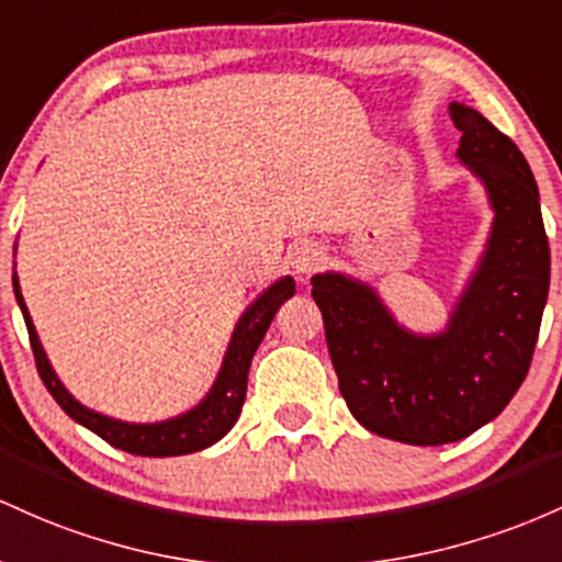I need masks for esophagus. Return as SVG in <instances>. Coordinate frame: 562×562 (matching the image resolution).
I'll return each mask as SVG.
<instances>
[{"instance_id": "34e87169", "label": "esophagus", "mask_w": 562, "mask_h": 562, "mask_svg": "<svg viewBox=\"0 0 562 562\" xmlns=\"http://www.w3.org/2000/svg\"><path fill=\"white\" fill-rule=\"evenodd\" d=\"M324 260H326V255L318 244L302 241V244H294V247L289 249V265H292L294 273H300V276L315 273V270L324 265Z\"/></svg>"}]
</instances>
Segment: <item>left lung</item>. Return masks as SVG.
Here are the masks:
<instances>
[{
    "label": "left lung",
    "mask_w": 562,
    "mask_h": 562,
    "mask_svg": "<svg viewBox=\"0 0 562 562\" xmlns=\"http://www.w3.org/2000/svg\"><path fill=\"white\" fill-rule=\"evenodd\" d=\"M449 113L462 132L457 159L481 180L494 223L446 329H406L352 276L311 279L350 414L412 446L453 443L499 417L526 380L550 292V244L526 156L470 105L451 103Z\"/></svg>",
    "instance_id": "8db88e82"
}]
</instances>
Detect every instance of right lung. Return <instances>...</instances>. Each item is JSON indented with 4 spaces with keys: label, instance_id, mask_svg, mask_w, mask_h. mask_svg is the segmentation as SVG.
<instances>
[{
    "label": "right lung",
    "instance_id": "obj_1",
    "mask_svg": "<svg viewBox=\"0 0 562 562\" xmlns=\"http://www.w3.org/2000/svg\"><path fill=\"white\" fill-rule=\"evenodd\" d=\"M12 289H15V300L21 305L23 321H26L31 350H34L36 369L44 387L49 390L58 406L81 427L92 430L94 435L105 440V443L116 446V449L135 453V457H180V453H193L206 449V446L217 443L223 435L236 425L238 414H241L244 398H247V380H249V366L255 358L257 348H260L265 331H268L270 321L279 313V307L294 294V279L283 276L276 283L257 297L247 311L238 318L236 329L225 350L223 366L217 371V380L210 387V393L201 398L191 412L180 414V417L161 419V422H122L105 417V414L92 412L85 403H79L55 374L53 363H49L47 352H44L40 334L34 329V321L23 302L21 283H18V273H12Z\"/></svg>",
    "mask_w": 562,
    "mask_h": 562
}]
</instances>
